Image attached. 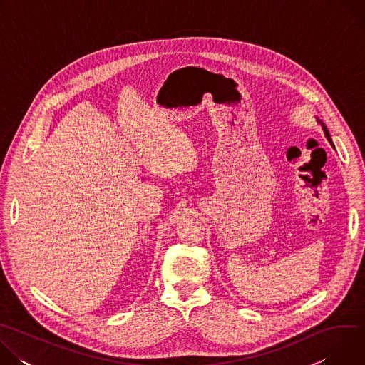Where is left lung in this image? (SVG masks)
Wrapping results in <instances>:
<instances>
[{"label":"left lung","mask_w":365,"mask_h":365,"mask_svg":"<svg viewBox=\"0 0 365 365\" xmlns=\"http://www.w3.org/2000/svg\"><path fill=\"white\" fill-rule=\"evenodd\" d=\"M318 123H321V125H322V128H324V133H325V135H327V138L331 141V135H329V131H328V128L325 127V124L321 121V120H318ZM332 143V141H331Z\"/></svg>","instance_id":"1"}]
</instances>
